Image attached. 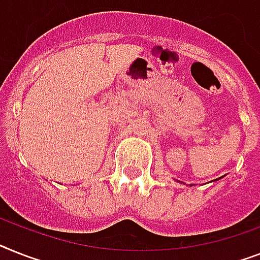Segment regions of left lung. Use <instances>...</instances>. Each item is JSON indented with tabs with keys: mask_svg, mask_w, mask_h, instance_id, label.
<instances>
[{
	"mask_svg": "<svg viewBox=\"0 0 260 260\" xmlns=\"http://www.w3.org/2000/svg\"><path fill=\"white\" fill-rule=\"evenodd\" d=\"M215 181H218V179H215Z\"/></svg>",
	"mask_w": 260,
	"mask_h": 260,
	"instance_id": "obj_1",
	"label": "left lung"
}]
</instances>
